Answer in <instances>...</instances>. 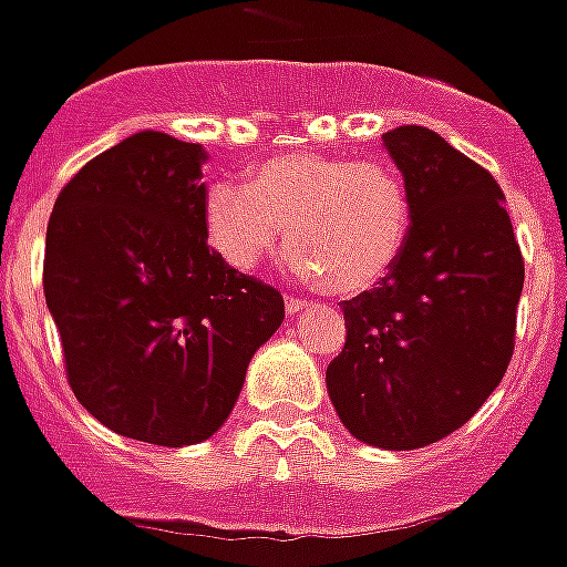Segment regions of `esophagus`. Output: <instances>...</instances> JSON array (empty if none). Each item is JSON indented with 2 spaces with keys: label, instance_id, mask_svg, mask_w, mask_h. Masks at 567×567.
Wrapping results in <instances>:
<instances>
[{
  "label": "esophagus",
  "instance_id": "esophagus-1",
  "mask_svg": "<svg viewBox=\"0 0 567 567\" xmlns=\"http://www.w3.org/2000/svg\"><path fill=\"white\" fill-rule=\"evenodd\" d=\"M308 306H311V302H308V299H302V297L285 299V308H288V315H299V311H306Z\"/></svg>",
  "mask_w": 567,
  "mask_h": 567
}]
</instances>
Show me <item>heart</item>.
I'll list each match as a JSON object with an SVG mask.
<instances>
[{
  "label": "heart",
  "mask_w": 567,
  "mask_h": 567,
  "mask_svg": "<svg viewBox=\"0 0 567 567\" xmlns=\"http://www.w3.org/2000/svg\"><path fill=\"white\" fill-rule=\"evenodd\" d=\"M204 224L229 268L256 270L291 238L299 274L329 293L358 297L402 259L413 200L393 165L291 151L256 165L250 183H212Z\"/></svg>",
  "instance_id": "b5f03b06"
}]
</instances>
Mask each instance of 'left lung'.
I'll return each mask as SVG.
<instances>
[{
    "label": "left lung",
    "mask_w": 567,
    "mask_h": 567,
    "mask_svg": "<svg viewBox=\"0 0 567 567\" xmlns=\"http://www.w3.org/2000/svg\"><path fill=\"white\" fill-rule=\"evenodd\" d=\"M381 140L411 188L413 229L388 279L343 302L326 388L355 440L411 451L466 425L504 379L524 259L486 168L419 124Z\"/></svg>",
    "instance_id": "obj_1"
}]
</instances>
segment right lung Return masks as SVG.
Returning a JSON list of instances; mask_svg holds the SVG:
<instances>
[{
	"instance_id": "1",
	"label": "right lung",
	"mask_w": 567,
	"mask_h": 567,
	"mask_svg": "<svg viewBox=\"0 0 567 567\" xmlns=\"http://www.w3.org/2000/svg\"><path fill=\"white\" fill-rule=\"evenodd\" d=\"M204 163L195 142L133 133L69 179L45 229L69 388L101 425L165 449L227 422L285 320L282 293L206 244Z\"/></svg>"
}]
</instances>
